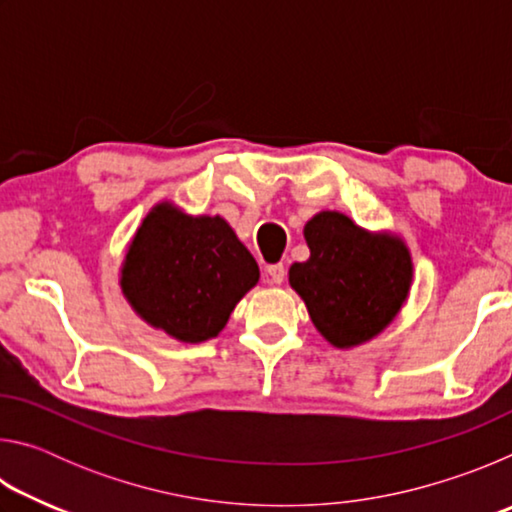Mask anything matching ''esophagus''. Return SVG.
<instances>
[{"label":"esophagus","mask_w":512,"mask_h":512,"mask_svg":"<svg viewBox=\"0 0 512 512\" xmlns=\"http://www.w3.org/2000/svg\"><path fill=\"white\" fill-rule=\"evenodd\" d=\"M284 277H287V271H284L282 264H271L266 266V282L271 284H282Z\"/></svg>","instance_id":"34e87169"}]
</instances>
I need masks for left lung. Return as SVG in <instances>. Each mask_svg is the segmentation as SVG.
<instances>
[{
    "label": "left lung",
    "mask_w": 512,
    "mask_h": 512,
    "mask_svg": "<svg viewBox=\"0 0 512 512\" xmlns=\"http://www.w3.org/2000/svg\"><path fill=\"white\" fill-rule=\"evenodd\" d=\"M307 262L289 268L311 323L334 348L361 345L393 323L413 282L404 241L368 232L341 212H318L305 225Z\"/></svg>",
    "instance_id": "8db88e82"
}]
</instances>
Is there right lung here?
Returning a JSON list of instances; mask_svg holds the SVG:
<instances>
[{
	"label": "right lung",
	"mask_w": 512,
	"mask_h": 512,
	"mask_svg": "<svg viewBox=\"0 0 512 512\" xmlns=\"http://www.w3.org/2000/svg\"><path fill=\"white\" fill-rule=\"evenodd\" d=\"M259 280V266L221 216H192L169 201L144 216L121 264L135 314L183 343L214 339Z\"/></svg>",
	"instance_id": "add662e5"
}]
</instances>
